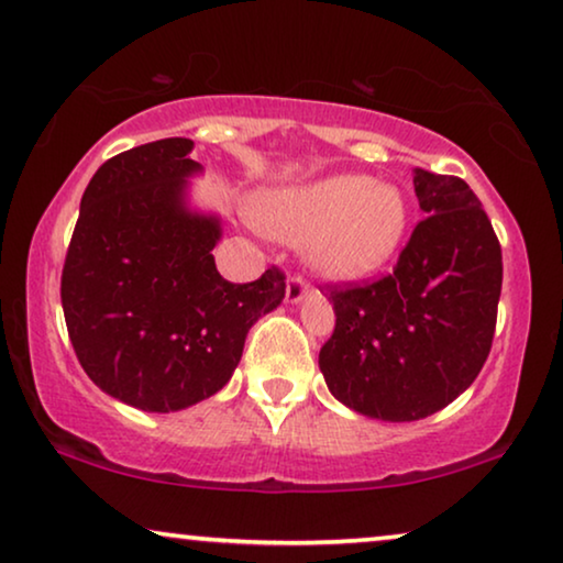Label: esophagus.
Segmentation results:
<instances>
[{"mask_svg":"<svg viewBox=\"0 0 563 563\" xmlns=\"http://www.w3.org/2000/svg\"><path fill=\"white\" fill-rule=\"evenodd\" d=\"M306 292H308L306 280L300 278V275H290L288 285H285V298H288V303H300V300L306 298Z\"/></svg>","mask_w":563,"mask_h":563,"instance_id":"34e87169","label":"esophagus"}]
</instances>
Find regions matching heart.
<instances>
[{
    "instance_id": "heart-1",
    "label": "heart",
    "mask_w": 563,
    "mask_h": 563,
    "mask_svg": "<svg viewBox=\"0 0 563 563\" xmlns=\"http://www.w3.org/2000/svg\"><path fill=\"white\" fill-rule=\"evenodd\" d=\"M250 217L271 236L303 244L313 273L350 280L379 271L400 250L408 199L395 184L336 173L311 184L267 188L255 196Z\"/></svg>"
}]
</instances>
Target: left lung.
<instances>
[{
  "mask_svg": "<svg viewBox=\"0 0 563 563\" xmlns=\"http://www.w3.org/2000/svg\"><path fill=\"white\" fill-rule=\"evenodd\" d=\"M426 219L398 265L369 285H334L336 327L319 367L346 408L390 423L446 408L479 375L495 336L503 252L456 176L413 170Z\"/></svg>",
  "mask_w": 563,
  "mask_h": 563,
  "instance_id": "8db88e82",
  "label": "left lung"
}]
</instances>
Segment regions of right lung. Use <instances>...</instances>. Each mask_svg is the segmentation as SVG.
Wrapping results in <instances>:
<instances>
[{"label":"right lung","mask_w":563,"mask_h":563,"mask_svg":"<svg viewBox=\"0 0 563 563\" xmlns=\"http://www.w3.org/2000/svg\"><path fill=\"white\" fill-rule=\"evenodd\" d=\"M194 140L114 155L86 186L63 265L70 344L91 383L126 406L173 413L229 383L244 339L285 298L278 267L229 283L211 250L221 219L194 209Z\"/></svg>","instance_id":"obj_1"}]
</instances>
